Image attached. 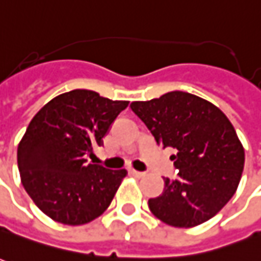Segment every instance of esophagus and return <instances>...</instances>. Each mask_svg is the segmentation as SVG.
<instances>
[{"label":"esophagus","mask_w":261,"mask_h":261,"mask_svg":"<svg viewBox=\"0 0 261 261\" xmlns=\"http://www.w3.org/2000/svg\"><path fill=\"white\" fill-rule=\"evenodd\" d=\"M130 174L134 175L136 178H143V177L145 175V173H144V171H137V170H133V168H131Z\"/></svg>","instance_id":"1"}]
</instances>
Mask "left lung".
I'll list each match as a JSON object with an SVG mask.
<instances>
[{
  "label": "left lung",
  "mask_w": 261,
  "mask_h": 261,
  "mask_svg": "<svg viewBox=\"0 0 261 261\" xmlns=\"http://www.w3.org/2000/svg\"><path fill=\"white\" fill-rule=\"evenodd\" d=\"M130 108L170 157L177 177H164V190L150 198L157 219L173 227H194L214 217L237 190L244 167V150L234 127L214 104L182 91Z\"/></svg>",
  "instance_id": "1"
}]
</instances>
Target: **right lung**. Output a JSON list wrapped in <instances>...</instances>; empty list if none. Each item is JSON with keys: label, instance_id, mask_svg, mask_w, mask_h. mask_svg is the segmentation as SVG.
<instances>
[{"label": "right lung", "instance_id": "obj_1", "mask_svg": "<svg viewBox=\"0 0 261 261\" xmlns=\"http://www.w3.org/2000/svg\"><path fill=\"white\" fill-rule=\"evenodd\" d=\"M128 101L90 90H72L34 116L17 151L21 181L44 214L67 226L97 219L111 204L125 170L88 164Z\"/></svg>", "mask_w": 261, "mask_h": 261}]
</instances>
